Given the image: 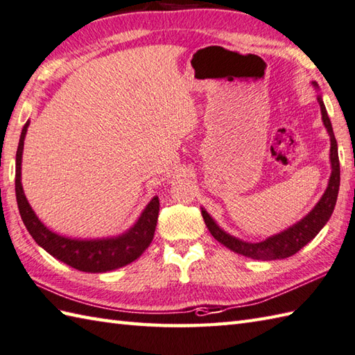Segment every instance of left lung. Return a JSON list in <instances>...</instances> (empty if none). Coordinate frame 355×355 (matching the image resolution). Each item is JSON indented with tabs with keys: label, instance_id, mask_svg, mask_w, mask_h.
I'll list each match as a JSON object with an SVG mask.
<instances>
[{
	"label": "left lung",
	"instance_id": "8db88e82",
	"mask_svg": "<svg viewBox=\"0 0 355 355\" xmlns=\"http://www.w3.org/2000/svg\"><path fill=\"white\" fill-rule=\"evenodd\" d=\"M315 89H319L317 83H313ZM322 112V121L323 125L327 128L331 139V150H329V161H331V176L327 190H324L323 196L317 202L315 207L300 219L297 223H294L293 227H289L280 233L274 234L268 239H265L262 242H245L242 239H237L234 236L228 234L227 231H223L214 219L207 213L205 208L202 209V218L205 220V225L208 227L209 233L213 234L216 241L225 245L231 251L242 254L245 257H251L256 260H276V259H286L293 256L302 250L308 242L319 234V231L327 225L329 220L332 211H334L338 187H340V162H338V151H337V141L334 132H332V125L328 116L327 108H324L323 99L319 95L317 96Z\"/></svg>",
	"mask_w": 355,
	"mask_h": 355
}]
</instances>
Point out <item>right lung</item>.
Wrapping results in <instances>:
<instances>
[{
    "label": "right lung",
    "instance_id": "add662e5",
    "mask_svg": "<svg viewBox=\"0 0 355 355\" xmlns=\"http://www.w3.org/2000/svg\"><path fill=\"white\" fill-rule=\"evenodd\" d=\"M28 124L31 122L27 121L23 127L17 150L15 193L21 219H23L28 233L35 239V242L41 248H44L50 256L61 260L71 268L84 272H107L132 263L153 241L159 214V198L155 196L151 199L135 222V225L119 236L103 239H73L49 230L35 214L24 194L23 184H21V162H23L24 137Z\"/></svg>",
    "mask_w": 355,
    "mask_h": 355
}]
</instances>
